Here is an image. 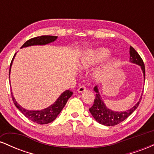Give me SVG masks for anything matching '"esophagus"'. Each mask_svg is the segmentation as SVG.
Segmentation results:
<instances>
[{
	"label": "esophagus",
	"instance_id": "obj_1",
	"mask_svg": "<svg viewBox=\"0 0 154 154\" xmlns=\"http://www.w3.org/2000/svg\"><path fill=\"white\" fill-rule=\"evenodd\" d=\"M86 91V88L84 87V86H80L78 89H77V91H78V93H82V92L85 91Z\"/></svg>",
	"mask_w": 154,
	"mask_h": 154
}]
</instances>
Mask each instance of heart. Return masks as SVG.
<instances>
[{
	"label": "heart",
	"mask_w": 154,
	"mask_h": 154,
	"mask_svg": "<svg viewBox=\"0 0 154 154\" xmlns=\"http://www.w3.org/2000/svg\"><path fill=\"white\" fill-rule=\"evenodd\" d=\"M109 54H110V51L104 48L88 51L82 56L80 60V63H79V66L82 69L91 68L95 63L106 58ZM115 61L114 60L102 66L100 69L95 72V77L98 79H102L107 77L111 73L113 68V63Z\"/></svg>",
	"instance_id": "heart-1"
}]
</instances>
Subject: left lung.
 <instances>
[{"label": "left lung", "instance_id": "8db88e82", "mask_svg": "<svg viewBox=\"0 0 154 154\" xmlns=\"http://www.w3.org/2000/svg\"><path fill=\"white\" fill-rule=\"evenodd\" d=\"M130 61L132 63H137L141 66L143 72L144 78L146 77V70H145V65L144 62L143 61L142 58L138 54V53L136 51L134 48L130 46ZM94 91L96 92L95 94V98L94 99V103L93 106L89 109L90 112L93 115L94 119L98 122V123L101 125H106V126H114V125H118L121 123L124 120H125L129 116L131 115L134 111L137 109L139 106L140 102L141 100H140L135 106H133L130 110L126 111H122V112H115L107 109L105 104L103 103V101L100 99V96L99 93H98V88L97 87L94 88ZM142 98V97H141ZM140 98V99H141Z\"/></svg>", "mask_w": 154, "mask_h": 154}]
</instances>
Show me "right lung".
<instances>
[{"label": "right lung", "instance_id": "add662e5", "mask_svg": "<svg viewBox=\"0 0 154 154\" xmlns=\"http://www.w3.org/2000/svg\"><path fill=\"white\" fill-rule=\"evenodd\" d=\"M56 38H57V36H52V35H42V36L35 37V38H31L29 39V40H28L27 41H26L25 43H24V45H22V48L30 46V45H45V44L51 43V42H54ZM14 56H14L13 59H12L11 62L10 70L11 66L12 61H13ZM72 94H73V92L69 91V90L63 92L62 94L61 95V96L56 100V101L55 102L53 105H51V106L47 108V109H45L41 111L26 110V109L22 108L17 101H16L14 97L13 96L12 93L11 97L16 107H17L26 118H28L29 120L34 122L35 123L40 124V125H45V124H48L51 122L54 121V120L57 117V116L59 115V113L61 112V110H62L63 108L64 107L65 105H66L67 100H68L69 98L72 96Z\"/></svg>", "mask_w": 154, "mask_h": 154}]
</instances>
